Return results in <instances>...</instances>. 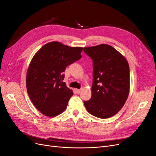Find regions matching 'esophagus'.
I'll list each match as a JSON object with an SVG mask.
<instances>
[{
    "instance_id": "obj_1",
    "label": "esophagus",
    "mask_w": 156,
    "mask_h": 156,
    "mask_svg": "<svg viewBox=\"0 0 156 156\" xmlns=\"http://www.w3.org/2000/svg\"><path fill=\"white\" fill-rule=\"evenodd\" d=\"M75 91H76V92L77 94H80L81 92V89H76V90H75Z\"/></svg>"
}]
</instances>
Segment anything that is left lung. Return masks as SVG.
Instances as JSON below:
<instances>
[{"label":"left lung","mask_w":156,"mask_h":156,"mask_svg":"<svg viewBox=\"0 0 156 156\" xmlns=\"http://www.w3.org/2000/svg\"><path fill=\"white\" fill-rule=\"evenodd\" d=\"M93 61L92 97L84 101L88 112L100 119L115 115L129 93V67L124 56L112 46L100 44L84 48Z\"/></svg>","instance_id":"obj_1"}]
</instances>
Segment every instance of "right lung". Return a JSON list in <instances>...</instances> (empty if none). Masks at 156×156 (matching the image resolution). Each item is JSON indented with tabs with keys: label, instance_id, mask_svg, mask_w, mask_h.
<instances>
[{
	"label": "right lung",
	"instance_id": "obj_1",
	"mask_svg": "<svg viewBox=\"0 0 156 156\" xmlns=\"http://www.w3.org/2000/svg\"><path fill=\"white\" fill-rule=\"evenodd\" d=\"M82 51L80 47L51 41L33 56L27 73V90L33 105L43 115L56 116L67 107L73 92L62 81L63 72L81 58Z\"/></svg>",
	"mask_w": 156,
	"mask_h": 156
}]
</instances>
